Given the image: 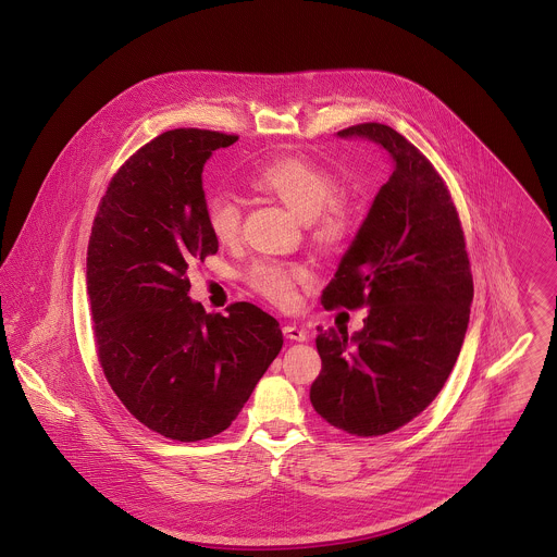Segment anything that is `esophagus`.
Segmentation results:
<instances>
[{
  "label": "esophagus",
  "instance_id": "obj_1",
  "mask_svg": "<svg viewBox=\"0 0 557 557\" xmlns=\"http://www.w3.org/2000/svg\"><path fill=\"white\" fill-rule=\"evenodd\" d=\"M283 332H285V336H287L289 341H298V343H305V341L309 338V332H307L305 327L296 325V323H287V325L283 327Z\"/></svg>",
  "mask_w": 557,
  "mask_h": 557
}]
</instances>
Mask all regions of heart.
Listing matches in <instances>:
<instances>
[{
    "label": "heart",
    "mask_w": 557,
    "mask_h": 557,
    "mask_svg": "<svg viewBox=\"0 0 557 557\" xmlns=\"http://www.w3.org/2000/svg\"><path fill=\"white\" fill-rule=\"evenodd\" d=\"M255 184L278 197L298 219L315 221L319 238L334 236L343 225V206L336 197L334 177L305 159L272 160L255 175ZM238 199L227 190H216L206 201V223L219 242H232L239 232ZM309 272L298 263L263 259L252 263L248 281L268 300L292 307L298 285L307 283Z\"/></svg>",
    "instance_id": "1"
}]
</instances>
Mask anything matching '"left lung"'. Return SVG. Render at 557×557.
Wrapping results in <instances>:
<instances>
[{
	"mask_svg": "<svg viewBox=\"0 0 557 557\" xmlns=\"http://www.w3.org/2000/svg\"><path fill=\"white\" fill-rule=\"evenodd\" d=\"M367 139L393 175L321 294L325 309H362V330H321L311 403L332 426L371 437L413 420L444 388L466 338L474 283L457 208L433 169L386 124L336 133Z\"/></svg>",
	"mask_w": 557,
	"mask_h": 557,
	"instance_id": "left-lung-1",
	"label": "left lung"
}]
</instances>
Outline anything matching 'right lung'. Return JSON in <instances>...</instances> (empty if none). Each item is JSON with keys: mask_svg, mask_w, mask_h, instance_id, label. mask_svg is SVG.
<instances>
[{"mask_svg": "<svg viewBox=\"0 0 557 557\" xmlns=\"http://www.w3.org/2000/svg\"><path fill=\"white\" fill-rule=\"evenodd\" d=\"M236 141L199 128L162 133L113 175L87 244L104 377L141 424L177 442L225 431L283 347L278 321L259 307L206 313L188 296V265L219 250L203 164Z\"/></svg>", "mask_w": 557, "mask_h": 557, "instance_id": "add662e5", "label": "right lung"}]
</instances>
